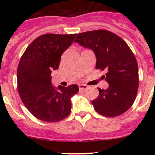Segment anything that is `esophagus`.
Wrapping results in <instances>:
<instances>
[{
  "label": "esophagus",
  "instance_id": "34e87169",
  "mask_svg": "<svg viewBox=\"0 0 155 155\" xmlns=\"http://www.w3.org/2000/svg\"><path fill=\"white\" fill-rule=\"evenodd\" d=\"M79 89H80V90L85 91L87 88V86L86 85H84V84H80V85H79Z\"/></svg>",
  "mask_w": 155,
  "mask_h": 155
}]
</instances>
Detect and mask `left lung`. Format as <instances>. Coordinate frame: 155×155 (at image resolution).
<instances>
[{"label": "left lung", "instance_id": "8db88e82", "mask_svg": "<svg viewBox=\"0 0 155 155\" xmlns=\"http://www.w3.org/2000/svg\"><path fill=\"white\" fill-rule=\"evenodd\" d=\"M94 51L96 69L107 71L109 87H98L99 96L92 101L94 108L106 117H116L127 111L134 103L139 86L138 64L126 42L107 30L78 34L75 40Z\"/></svg>", "mask_w": 155, "mask_h": 155}]
</instances>
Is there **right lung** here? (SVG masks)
I'll return each instance as SVG.
<instances>
[{
  "instance_id": "obj_1",
  "label": "right lung",
  "mask_w": 155,
  "mask_h": 155,
  "mask_svg": "<svg viewBox=\"0 0 155 155\" xmlns=\"http://www.w3.org/2000/svg\"><path fill=\"white\" fill-rule=\"evenodd\" d=\"M76 34H46L36 38L26 48L17 70L18 91L23 104L38 119L46 122L61 121L71 112L72 97L77 85L55 88L51 73L57 70L64 51L71 46Z\"/></svg>"
}]
</instances>
